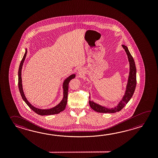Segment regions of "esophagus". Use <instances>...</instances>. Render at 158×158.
I'll return each instance as SVG.
<instances>
[{
	"instance_id": "1",
	"label": "esophagus",
	"mask_w": 158,
	"mask_h": 158,
	"mask_svg": "<svg viewBox=\"0 0 158 158\" xmlns=\"http://www.w3.org/2000/svg\"><path fill=\"white\" fill-rule=\"evenodd\" d=\"M78 74L80 76H82V75H84V72H83V71H82V69H79L78 71Z\"/></svg>"
}]
</instances>
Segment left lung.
<instances>
[{
    "instance_id": "obj_1",
    "label": "left lung",
    "mask_w": 158,
    "mask_h": 158,
    "mask_svg": "<svg viewBox=\"0 0 158 158\" xmlns=\"http://www.w3.org/2000/svg\"><path fill=\"white\" fill-rule=\"evenodd\" d=\"M124 48L126 53L127 54L128 60L130 64V72L129 76L128 78V84L127 86V89L124 95L119 102L116 107L112 108H107L103 106H102L99 104L94 103L93 101H89V105L91 108L96 112L100 113H114L116 112L121 111V110L128 103V102L132 97L134 94L135 89L136 87L137 80H136V67L135 65L134 59L132 57L131 54L128 50V47L125 45H122ZM89 97V99H90ZM90 100V99H89Z\"/></svg>"
}]
</instances>
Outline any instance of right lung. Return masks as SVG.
Instances as JSON below:
<instances>
[{"mask_svg":"<svg viewBox=\"0 0 158 158\" xmlns=\"http://www.w3.org/2000/svg\"><path fill=\"white\" fill-rule=\"evenodd\" d=\"M27 54V50L26 49L25 53L24 54V56L23 57V59L21 61L19 68V72H18V76H19V79H18V85H19V91L20 93L21 97L23 98V99L25 101V102L27 103V105L29 107L34 111L37 114H40V115H51V114H57L59 113H60L61 111H64V109L65 108L66 105L67 103L68 99V86H69V83L70 82L71 80H72L73 78H74L76 76L75 74H72L70 76H69V77H68L64 81V83H63V89H64V97L63 100L61 101L60 103L59 104H57L56 106L54 107L50 108V109H48V110H42V109H39L33 106L30 103L27 101V98L25 97V95H24V91L23 89V86H22V79H21V69L23 67V65L24 63L25 59L26 57Z\"/></svg>","mask_w":158,"mask_h":158,"instance_id":"1","label":"right lung"}]
</instances>
